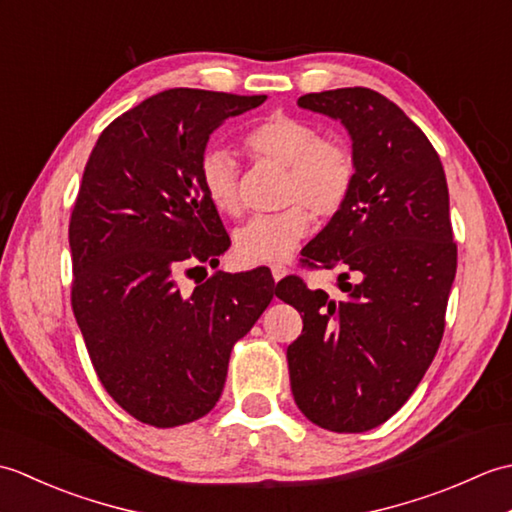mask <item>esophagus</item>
Wrapping results in <instances>:
<instances>
[{"label": "esophagus", "instance_id": "34e87169", "mask_svg": "<svg viewBox=\"0 0 512 512\" xmlns=\"http://www.w3.org/2000/svg\"><path fill=\"white\" fill-rule=\"evenodd\" d=\"M270 273H273L275 281H279V279H284L288 275V268L281 266V264H273V266H270Z\"/></svg>", "mask_w": 512, "mask_h": 512}]
</instances>
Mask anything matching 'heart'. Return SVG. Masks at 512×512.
I'll list each match as a JSON object with an SVG mask.
<instances>
[{
	"label": "heart",
	"mask_w": 512,
	"mask_h": 512,
	"mask_svg": "<svg viewBox=\"0 0 512 512\" xmlns=\"http://www.w3.org/2000/svg\"><path fill=\"white\" fill-rule=\"evenodd\" d=\"M244 145L257 158L288 167L284 200L295 204L279 213L248 217L233 235L235 255L246 264L284 262L310 231L309 208L314 215L330 217L350 198L356 160L343 143L325 140L317 125L288 114H273L250 127ZM237 176V160L231 151L224 147L204 151L200 158L202 191L224 215L239 211Z\"/></svg>",
	"instance_id": "heart-1"
}]
</instances>
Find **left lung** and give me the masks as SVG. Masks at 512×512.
<instances>
[{
	"mask_svg": "<svg viewBox=\"0 0 512 512\" xmlns=\"http://www.w3.org/2000/svg\"><path fill=\"white\" fill-rule=\"evenodd\" d=\"M297 105L341 121L356 178L301 250L312 266L345 270L341 295L310 290L299 277L277 284V297L303 314L286 352L290 387L314 424L361 433L405 405L440 347L458 268L447 178L429 138L383 94L341 88Z\"/></svg>",
	"mask_w": 512,
	"mask_h": 512,
	"instance_id": "left-lung-1",
	"label": "left lung"
}]
</instances>
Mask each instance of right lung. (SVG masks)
<instances>
[{
	"mask_svg": "<svg viewBox=\"0 0 512 512\" xmlns=\"http://www.w3.org/2000/svg\"><path fill=\"white\" fill-rule=\"evenodd\" d=\"M264 101L165 90L107 125L85 165L70 220L72 310L107 394L151 427L215 407L233 343L275 295L257 270L180 286L184 268L220 264L231 246L200 184L209 136Z\"/></svg>",
	"mask_w": 512,
	"mask_h": 512,
	"instance_id": "obj_1",
	"label": "right lung"
}]
</instances>
